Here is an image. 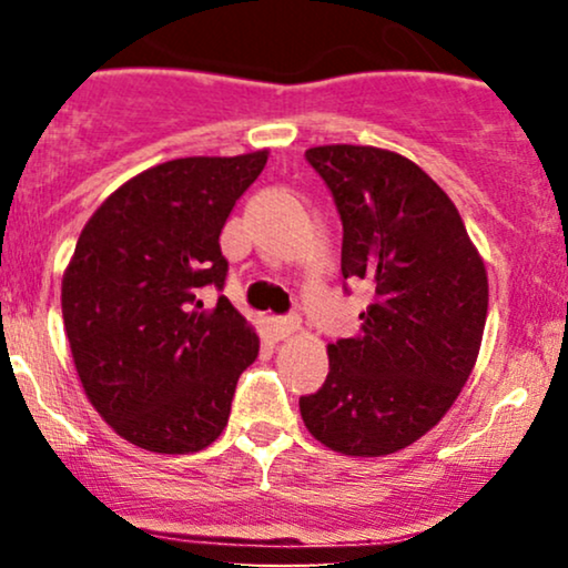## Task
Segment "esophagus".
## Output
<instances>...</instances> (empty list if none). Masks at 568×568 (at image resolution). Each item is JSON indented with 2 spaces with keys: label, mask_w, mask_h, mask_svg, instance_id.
<instances>
[{
  "label": "esophagus",
  "mask_w": 568,
  "mask_h": 568,
  "mask_svg": "<svg viewBox=\"0 0 568 568\" xmlns=\"http://www.w3.org/2000/svg\"><path fill=\"white\" fill-rule=\"evenodd\" d=\"M272 331H275L277 338H288L298 331V317L296 315L275 317V321H272Z\"/></svg>",
  "instance_id": "obj_1"
}]
</instances>
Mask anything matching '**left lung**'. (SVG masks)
I'll use <instances>...</instances> for the list:
<instances>
[{"label": "left lung", "mask_w": 568, "mask_h": 568, "mask_svg": "<svg viewBox=\"0 0 568 568\" xmlns=\"http://www.w3.org/2000/svg\"><path fill=\"white\" fill-rule=\"evenodd\" d=\"M304 158L334 194L342 275L368 283L374 302L361 334L328 344V376L298 397L302 419L338 454H395L438 425L478 361L484 258L448 194L410 160L352 143Z\"/></svg>", "instance_id": "left-lung-1"}]
</instances>
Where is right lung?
Segmentation results:
<instances>
[{
	"mask_svg": "<svg viewBox=\"0 0 568 568\" xmlns=\"http://www.w3.org/2000/svg\"><path fill=\"white\" fill-rule=\"evenodd\" d=\"M266 165V152L184 158L149 168L90 216L61 288L77 374L98 414L133 446L189 454L230 422L240 374L258 336L219 296V237L234 202Z\"/></svg>",
	"mask_w": 568,
	"mask_h": 568,
	"instance_id": "obj_1",
	"label": "right lung"
}]
</instances>
